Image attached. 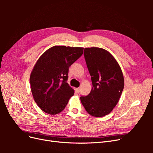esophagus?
<instances>
[{"label": "esophagus", "mask_w": 153, "mask_h": 153, "mask_svg": "<svg viewBox=\"0 0 153 153\" xmlns=\"http://www.w3.org/2000/svg\"><path fill=\"white\" fill-rule=\"evenodd\" d=\"M80 91V88H79V87L76 88V91L77 92H79Z\"/></svg>", "instance_id": "1"}]
</instances>
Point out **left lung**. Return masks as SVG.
<instances>
[{"mask_svg": "<svg viewBox=\"0 0 153 153\" xmlns=\"http://www.w3.org/2000/svg\"><path fill=\"white\" fill-rule=\"evenodd\" d=\"M84 54L92 88L87 96L80 97L81 102L90 115L103 117L112 112L121 97L124 85L123 72L116 60L105 49L85 48Z\"/></svg>", "mask_w": 153, "mask_h": 153, "instance_id": "obj_1", "label": "left lung"}]
</instances>
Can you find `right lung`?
Instances as JSON below:
<instances>
[{
    "instance_id": "right-lung-1",
    "label": "right lung",
    "mask_w": 153,
    "mask_h": 153,
    "mask_svg": "<svg viewBox=\"0 0 153 153\" xmlns=\"http://www.w3.org/2000/svg\"><path fill=\"white\" fill-rule=\"evenodd\" d=\"M83 51L81 47L54 46L36 62L30 76V88L35 102L45 113L61 112L74 94L67 83L69 68Z\"/></svg>"
}]
</instances>
